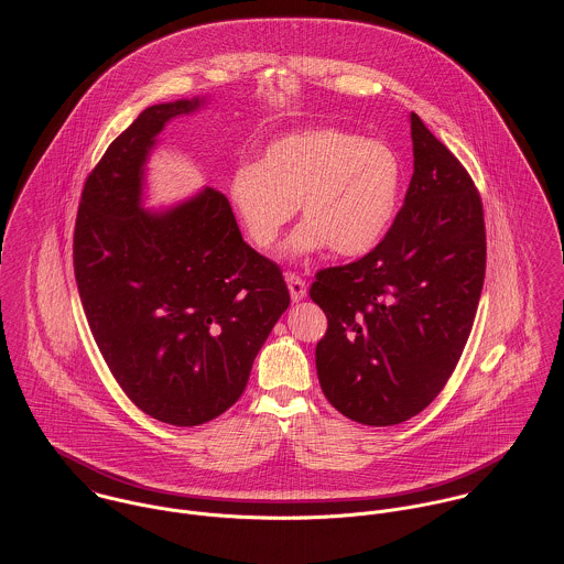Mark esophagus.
<instances>
[{"mask_svg":"<svg viewBox=\"0 0 564 564\" xmlns=\"http://www.w3.org/2000/svg\"><path fill=\"white\" fill-rule=\"evenodd\" d=\"M286 284H289V291H291V300L293 302H302L306 297V282L295 275V273H286Z\"/></svg>","mask_w":564,"mask_h":564,"instance_id":"1","label":"esophagus"}]
</instances>
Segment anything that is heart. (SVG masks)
I'll return each mask as SVG.
<instances>
[{
	"label": "heart",
	"instance_id": "obj_1",
	"mask_svg": "<svg viewBox=\"0 0 564 564\" xmlns=\"http://www.w3.org/2000/svg\"><path fill=\"white\" fill-rule=\"evenodd\" d=\"M402 191L403 162L389 143L336 126L273 139L228 186L242 232L258 249L273 247L300 204L306 224L284 245L286 258L325 245L340 256L373 249L398 217Z\"/></svg>",
	"mask_w": 564,
	"mask_h": 564
}]
</instances>
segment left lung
Listing matches in <instances>:
<instances>
[{
    "label": "left lung",
    "instance_id": "8db88e82",
    "mask_svg": "<svg viewBox=\"0 0 564 564\" xmlns=\"http://www.w3.org/2000/svg\"><path fill=\"white\" fill-rule=\"evenodd\" d=\"M414 173L387 237L367 256L317 273L327 317L317 343L323 395L362 425L419 414L454 373L476 319L486 230L467 169L410 112Z\"/></svg>",
    "mask_w": 564,
    "mask_h": 564
}]
</instances>
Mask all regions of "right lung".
<instances>
[{
    "mask_svg": "<svg viewBox=\"0 0 564 564\" xmlns=\"http://www.w3.org/2000/svg\"><path fill=\"white\" fill-rule=\"evenodd\" d=\"M204 104L150 106L110 143L86 177L74 235L82 308L108 369L145 414L177 427L237 403L291 304L280 267L242 241L224 193L143 204L159 134Z\"/></svg>",
    "mask_w": 564,
    "mask_h": 564,
    "instance_id": "1",
    "label": "right lung"
}]
</instances>
